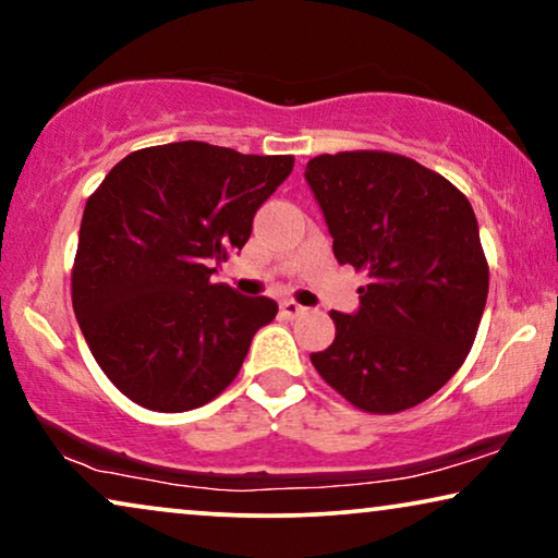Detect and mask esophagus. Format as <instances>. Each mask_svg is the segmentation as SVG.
I'll return each instance as SVG.
<instances>
[{
    "label": "esophagus",
    "mask_w": 558,
    "mask_h": 558,
    "mask_svg": "<svg viewBox=\"0 0 558 558\" xmlns=\"http://www.w3.org/2000/svg\"><path fill=\"white\" fill-rule=\"evenodd\" d=\"M281 315H284L287 319H294V317L304 315V307L302 304H296L294 300H284L281 302Z\"/></svg>",
    "instance_id": "obj_1"
}]
</instances>
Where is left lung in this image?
Masks as SVG:
<instances>
[{
	"label": "left lung",
	"mask_w": 558,
	"mask_h": 558,
	"mask_svg": "<svg viewBox=\"0 0 558 558\" xmlns=\"http://www.w3.org/2000/svg\"><path fill=\"white\" fill-rule=\"evenodd\" d=\"M340 264L365 271L355 315L330 312L335 340L312 365L368 414H399L460 371L483 317L490 269L468 197L439 172L357 149L304 170Z\"/></svg>",
	"instance_id": "left-lung-1"
}]
</instances>
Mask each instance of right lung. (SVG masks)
Listing matches in <instances>:
<instances>
[{
	"mask_svg": "<svg viewBox=\"0 0 558 558\" xmlns=\"http://www.w3.org/2000/svg\"><path fill=\"white\" fill-rule=\"evenodd\" d=\"M292 167V155L172 142L126 155L88 197L73 312L126 399L178 414L239 376L256 330L279 307L213 284L210 274L246 246L256 210Z\"/></svg>",
	"mask_w": 558,
	"mask_h": 558,
	"instance_id": "add662e5",
	"label": "right lung"
}]
</instances>
